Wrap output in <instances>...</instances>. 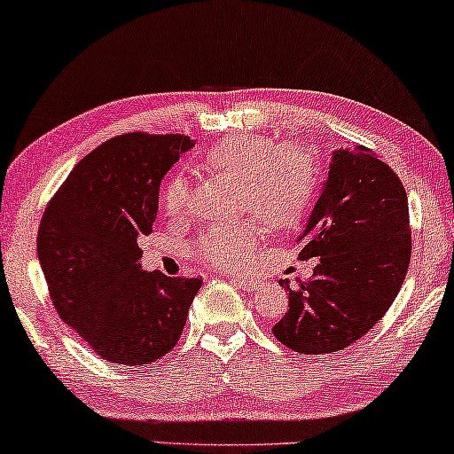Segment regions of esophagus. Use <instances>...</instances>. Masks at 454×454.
Returning a JSON list of instances; mask_svg holds the SVG:
<instances>
[{"label":"esophagus","mask_w":454,"mask_h":454,"mask_svg":"<svg viewBox=\"0 0 454 454\" xmlns=\"http://www.w3.org/2000/svg\"><path fill=\"white\" fill-rule=\"evenodd\" d=\"M231 280H232V283H237L239 286H243V289H254V286L257 285L255 278L240 277V274H231Z\"/></svg>","instance_id":"34e87169"}]
</instances>
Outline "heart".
Instances as JSON below:
<instances>
[{
    "label": "heart",
    "instance_id": "1",
    "mask_svg": "<svg viewBox=\"0 0 454 454\" xmlns=\"http://www.w3.org/2000/svg\"><path fill=\"white\" fill-rule=\"evenodd\" d=\"M205 168L239 180L240 205L255 209L272 228H295L303 222L318 192V163L301 146H274L263 136L223 137L203 154ZM163 209L177 215L186 209L188 186L182 177L168 182ZM263 228L257 217L222 222L200 234L194 255L214 268H243L254 260Z\"/></svg>",
    "mask_w": 454,
    "mask_h": 454
}]
</instances>
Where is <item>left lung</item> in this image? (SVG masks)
<instances>
[{"label": "left lung", "instance_id": "left-lung-1", "mask_svg": "<svg viewBox=\"0 0 454 454\" xmlns=\"http://www.w3.org/2000/svg\"><path fill=\"white\" fill-rule=\"evenodd\" d=\"M300 260L312 278L289 291L274 337L300 354H331L358 341L398 295L411 260L409 199L403 182L364 146L333 151L306 228Z\"/></svg>", "mask_w": 454, "mask_h": 454}]
</instances>
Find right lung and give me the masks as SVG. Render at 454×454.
<instances>
[{
	"mask_svg": "<svg viewBox=\"0 0 454 454\" xmlns=\"http://www.w3.org/2000/svg\"><path fill=\"white\" fill-rule=\"evenodd\" d=\"M188 136L125 134L77 163L39 223L37 257L60 318L108 363L151 364L180 340L200 278L142 270L159 186Z\"/></svg>",
	"mask_w": 454,
	"mask_h": 454,
	"instance_id": "right-lung-1",
	"label": "right lung"
}]
</instances>
